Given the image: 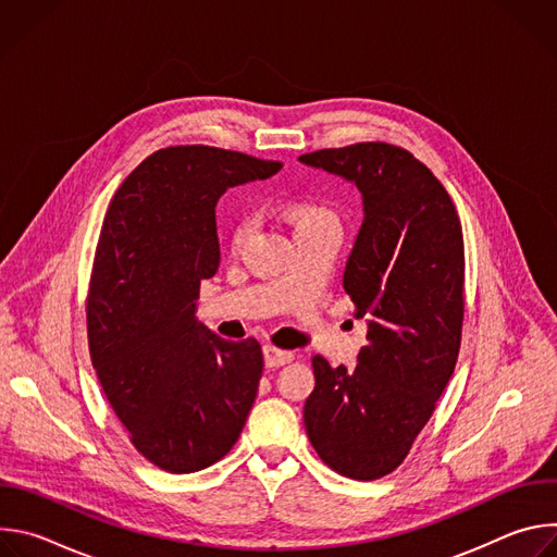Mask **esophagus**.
Here are the masks:
<instances>
[{"mask_svg": "<svg viewBox=\"0 0 557 557\" xmlns=\"http://www.w3.org/2000/svg\"><path fill=\"white\" fill-rule=\"evenodd\" d=\"M293 361V352L290 350H282V348H275L271 344L264 346V363L269 368H280V366H286Z\"/></svg>", "mask_w": 557, "mask_h": 557, "instance_id": "esophagus-1", "label": "esophagus"}]
</instances>
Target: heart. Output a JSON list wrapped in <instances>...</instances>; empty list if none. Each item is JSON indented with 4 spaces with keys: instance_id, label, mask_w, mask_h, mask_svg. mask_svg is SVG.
<instances>
[{
    "instance_id": "b5f03b06",
    "label": "heart",
    "mask_w": 557,
    "mask_h": 557,
    "mask_svg": "<svg viewBox=\"0 0 557 557\" xmlns=\"http://www.w3.org/2000/svg\"><path fill=\"white\" fill-rule=\"evenodd\" d=\"M288 215H290V220H293V224H295L297 231H299V228L314 226V224H322V222H335V220H337V215H335L331 209H326V207H322V205H312V202H297V205H290V207H288ZM249 231H251V222H249V220H240V222L235 224L233 235H231V247H233L235 251L245 245Z\"/></svg>"
}]
</instances>
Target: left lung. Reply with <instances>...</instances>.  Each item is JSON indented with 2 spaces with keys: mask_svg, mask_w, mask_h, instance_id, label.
Listing matches in <instances>:
<instances>
[{
  "mask_svg": "<svg viewBox=\"0 0 557 557\" xmlns=\"http://www.w3.org/2000/svg\"><path fill=\"white\" fill-rule=\"evenodd\" d=\"M357 185L363 222L344 288L368 335L355 370L312 357L304 425L320 458L355 481L399 467L449 383L465 314V249L438 178L396 145L357 143L299 156Z\"/></svg>",
  "mask_w": 557,
  "mask_h": 557,
  "instance_id": "obj_1",
  "label": "left lung"
}]
</instances>
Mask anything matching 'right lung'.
Instances as JSON below:
<instances>
[{
    "mask_svg": "<svg viewBox=\"0 0 557 557\" xmlns=\"http://www.w3.org/2000/svg\"><path fill=\"white\" fill-rule=\"evenodd\" d=\"M280 170L220 147H168L108 207L86 308L90 357L134 447L170 473L226 456L253 408L260 344L218 337L196 320V299L220 264L218 198Z\"/></svg>",
    "mask_w": 557,
    "mask_h": 557,
    "instance_id": "1",
    "label": "right lung"
}]
</instances>
